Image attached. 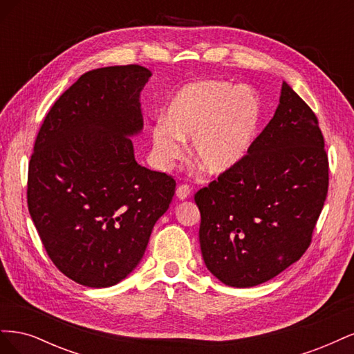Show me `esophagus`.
I'll return each mask as SVG.
<instances>
[{
  "mask_svg": "<svg viewBox=\"0 0 354 354\" xmlns=\"http://www.w3.org/2000/svg\"><path fill=\"white\" fill-rule=\"evenodd\" d=\"M176 196L178 198V199H187L189 196H190V187L187 186V185H180V186H177V189H176Z\"/></svg>",
  "mask_w": 354,
  "mask_h": 354,
  "instance_id": "obj_1",
  "label": "esophagus"
}]
</instances>
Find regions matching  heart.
Wrapping results in <instances>:
<instances>
[{
	"instance_id": "1",
	"label": "heart",
	"mask_w": 354,
	"mask_h": 354,
	"mask_svg": "<svg viewBox=\"0 0 354 354\" xmlns=\"http://www.w3.org/2000/svg\"><path fill=\"white\" fill-rule=\"evenodd\" d=\"M261 115V100L248 85L211 80L186 84L152 127L155 164L169 169L183 155V140L192 138L190 153L205 173H230L248 156Z\"/></svg>"
}]
</instances>
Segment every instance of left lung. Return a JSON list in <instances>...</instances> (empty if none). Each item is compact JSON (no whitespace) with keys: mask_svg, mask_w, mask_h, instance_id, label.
<instances>
[{"mask_svg":"<svg viewBox=\"0 0 354 354\" xmlns=\"http://www.w3.org/2000/svg\"><path fill=\"white\" fill-rule=\"evenodd\" d=\"M317 118L283 81L277 109L230 173L196 192L199 242L220 282L250 288L301 259L328 194Z\"/></svg>","mask_w":354,"mask_h":354,"instance_id":"1","label":"left lung"}]
</instances>
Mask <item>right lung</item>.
<instances>
[{"instance_id":"1","label":"right lung","mask_w":354,"mask_h":354,"mask_svg":"<svg viewBox=\"0 0 354 354\" xmlns=\"http://www.w3.org/2000/svg\"><path fill=\"white\" fill-rule=\"evenodd\" d=\"M152 72L138 65L94 69L63 93L37 136L28 208L57 269L90 288H108L143 259L176 181L137 164L140 93Z\"/></svg>"}]
</instances>
